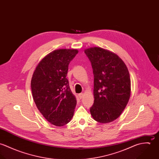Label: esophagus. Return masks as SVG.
Instances as JSON below:
<instances>
[{
    "instance_id": "obj_1",
    "label": "esophagus",
    "mask_w": 159,
    "mask_h": 159,
    "mask_svg": "<svg viewBox=\"0 0 159 159\" xmlns=\"http://www.w3.org/2000/svg\"><path fill=\"white\" fill-rule=\"evenodd\" d=\"M83 95H84V94H83V93H80L78 94V96H79V97H80V99H81V98L83 97Z\"/></svg>"
}]
</instances>
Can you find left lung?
I'll list each match as a JSON object with an SVG mask.
<instances>
[{
    "instance_id": "left-lung-1",
    "label": "left lung",
    "mask_w": 159,
    "mask_h": 159,
    "mask_svg": "<svg viewBox=\"0 0 159 159\" xmlns=\"http://www.w3.org/2000/svg\"><path fill=\"white\" fill-rule=\"evenodd\" d=\"M84 52L91 61L94 77L91 115L100 123L112 122L122 113L130 98L128 68L117 55L108 50L93 47Z\"/></svg>"
}]
</instances>
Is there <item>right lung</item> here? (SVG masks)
I'll return each mask as SVG.
<instances>
[{
    "instance_id": "obj_1",
    "label": "right lung",
    "mask_w": 159,
    "mask_h": 159,
    "mask_svg": "<svg viewBox=\"0 0 159 159\" xmlns=\"http://www.w3.org/2000/svg\"><path fill=\"white\" fill-rule=\"evenodd\" d=\"M77 49H56L46 55L33 73L31 89L35 103L51 124L61 127L73 116L76 99L66 78Z\"/></svg>"
}]
</instances>
